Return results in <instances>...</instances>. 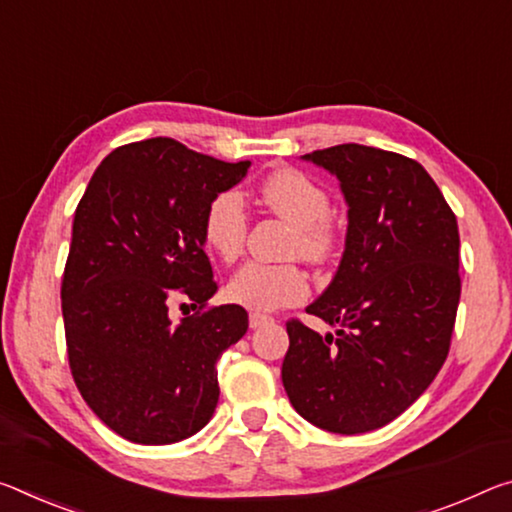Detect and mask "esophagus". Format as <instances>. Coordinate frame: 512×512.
<instances>
[{"label": "esophagus", "instance_id": "obj_1", "mask_svg": "<svg viewBox=\"0 0 512 512\" xmlns=\"http://www.w3.org/2000/svg\"><path fill=\"white\" fill-rule=\"evenodd\" d=\"M266 323H273V316L262 312H250V328H262Z\"/></svg>", "mask_w": 512, "mask_h": 512}]
</instances>
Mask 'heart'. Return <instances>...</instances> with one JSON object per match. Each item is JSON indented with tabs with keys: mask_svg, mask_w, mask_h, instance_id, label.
<instances>
[{
	"mask_svg": "<svg viewBox=\"0 0 512 512\" xmlns=\"http://www.w3.org/2000/svg\"><path fill=\"white\" fill-rule=\"evenodd\" d=\"M259 198L275 214L294 223L291 253L314 264L326 262L335 253L339 232L330 221V193L310 175L296 168H280L259 189ZM248 237L246 202L237 189L218 191L202 214V239L223 262L241 255ZM310 294V278L296 262L264 264L248 262L232 275L227 296L237 305L255 312H273L298 305Z\"/></svg>",
	"mask_w": 512,
	"mask_h": 512,
	"instance_id": "b5f03b06",
	"label": "heart"
}]
</instances>
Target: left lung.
<instances>
[{"instance_id": "obj_1", "label": "left lung", "mask_w": 512, "mask_h": 512, "mask_svg": "<svg viewBox=\"0 0 512 512\" xmlns=\"http://www.w3.org/2000/svg\"><path fill=\"white\" fill-rule=\"evenodd\" d=\"M348 202L342 264L307 307L337 335L287 321L282 385L300 417L358 435L389 424L433 383L460 300L458 221L419 161L344 143L305 154Z\"/></svg>"}]
</instances>
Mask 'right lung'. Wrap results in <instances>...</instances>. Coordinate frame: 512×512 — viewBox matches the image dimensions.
Masks as SVG:
<instances>
[{"instance_id": "right-lung-1", "label": "right lung", "mask_w": 512, "mask_h": 512, "mask_svg": "<svg viewBox=\"0 0 512 512\" xmlns=\"http://www.w3.org/2000/svg\"><path fill=\"white\" fill-rule=\"evenodd\" d=\"M248 166L166 136L127 143L75 209L61 280L70 371L88 408L129 442H180L214 415L216 360L246 335L248 312L209 305L218 285L202 214ZM170 302L190 303L177 324Z\"/></svg>"}]
</instances>
